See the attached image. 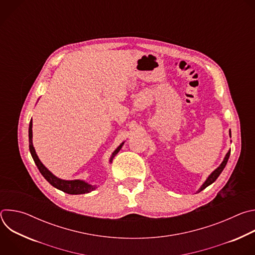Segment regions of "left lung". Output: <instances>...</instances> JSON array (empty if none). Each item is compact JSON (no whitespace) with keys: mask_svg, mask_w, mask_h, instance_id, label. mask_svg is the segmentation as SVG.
<instances>
[{"mask_svg":"<svg viewBox=\"0 0 255 255\" xmlns=\"http://www.w3.org/2000/svg\"><path fill=\"white\" fill-rule=\"evenodd\" d=\"M229 134H230V136H231V132H229ZM230 149L228 150V152L226 153V155H225V157H224V159H223V161L221 162V164L218 166L213 172H211L210 173V175L207 177V179L204 181V184L201 186V188L198 190V193H200L201 191H203L204 189H206L208 186H210V185H212L214 181L218 178V176L220 175V173L223 171V169L225 168V166H226V164H227V161H228V159H229V156H230Z\"/></svg>","mask_w":255,"mask_h":255,"instance_id":"1","label":"left lung"}]
</instances>
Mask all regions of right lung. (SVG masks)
<instances>
[{"label":"right lung","mask_w":255,"mask_h":255,"mask_svg":"<svg viewBox=\"0 0 255 255\" xmlns=\"http://www.w3.org/2000/svg\"><path fill=\"white\" fill-rule=\"evenodd\" d=\"M32 119L30 121L29 124V150L30 153L32 155V158L35 162V164L37 165L39 171L41 172V174L44 176V178L48 181V183L53 186L54 188L69 194V195H81V194H87V193H91L92 191L96 190L98 187L95 185H91L89 183H87L86 180L84 179H71V180H67V179H61L59 177H57L56 175H54L39 159L38 155L36 154L35 148L33 146V142H32ZM125 141L122 142L119 146L114 150V152L112 153L110 159H109V162H112L113 158L116 156V154L120 151V149L122 148V146L124 145Z\"/></svg>","instance_id":"1"}]
</instances>
